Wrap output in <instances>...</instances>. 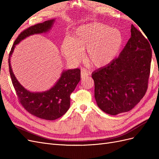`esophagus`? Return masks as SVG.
<instances>
[{
    "label": "esophagus",
    "instance_id": "1",
    "mask_svg": "<svg viewBox=\"0 0 159 159\" xmlns=\"http://www.w3.org/2000/svg\"><path fill=\"white\" fill-rule=\"evenodd\" d=\"M88 75H89L88 72L86 71V70H85L84 69H82V70H81V78H82V79L86 78V77H87Z\"/></svg>",
    "mask_w": 159,
    "mask_h": 159
}]
</instances>
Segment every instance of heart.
Here are the masks:
<instances>
[{
	"mask_svg": "<svg viewBox=\"0 0 159 159\" xmlns=\"http://www.w3.org/2000/svg\"><path fill=\"white\" fill-rule=\"evenodd\" d=\"M123 36L117 28L92 22L73 31L70 38L61 43L63 55L71 61L78 62L86 49L85 60L95 68H103L116 59L123 45Z\"/></svg>",
	"mask_w": 159,
	"mask_h": 159,
	"instance_id": "1",
	"label": "heart"
}]
</instances>
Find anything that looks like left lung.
<instances>
[{
    "mask_svg": "<svg viewBox=\"0 0 159 159\" xmlns=\"http://www.w3.org/2000/svg\"><path fill=\"white\" fill-rule=\"evenodd\" d=\"M131 32V38L117 58L91 74L98 106L109 115L131 110L148 88L152 57L150 44L133 25Z\"/></svg>",
    "mask_w": 159,
    "mask_h": 159,
    "instance_id": "left-lung-1",
    "label": "left lung"
}]
</instances>
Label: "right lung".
I'll return each instance as SVG.
<instances>
[{
    "instance_id": "add662e5",
    "label": "right lung",
    "mask_w": 159,
    "mask_h": 159,
    "mask_svg": "<svg viewBox=\"0 0 159 159\" xmlns=\"http://www.w3.org/2000/svg\"><path fill=\"white\" fill-rule=\"evenodd\" d=\"M55 21V19L46 20L22 32L14 41L8 58L12 84L22 106L32 115L46 120H55L68 111L70 107V95L81 80L80 70H63L60 78L50 89L42 92H32L19 83L12 71L11 59L16 45L30 36L48 32Z\"/></svg>"
}]
</instances>
